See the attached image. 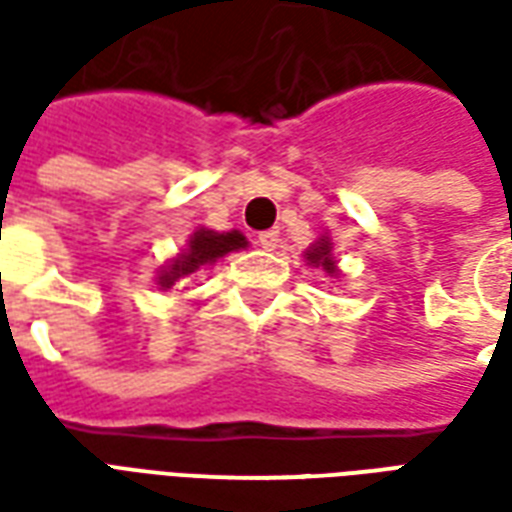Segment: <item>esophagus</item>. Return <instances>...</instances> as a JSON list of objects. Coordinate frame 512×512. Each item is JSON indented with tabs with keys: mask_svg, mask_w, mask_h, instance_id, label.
I'll list each match as a JSON object with an SVG mask.
<instances>
[{
	"mask_svg": "<svg viewBox=\"0 0 512 512\" xmlns=\"http://www.w3.org/2000/svg\"><path fill=\"white\" fill-rule=\"evenodd\" d=\"M257 244L263 249H277L279 246V230H266V233L257 235Z\"/></svg>",
	"mask_w": 512,
	"mask_h": 512,
	"instance_id": "34e87169",
	"label": "esophagus"
}]
</instances>
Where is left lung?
<instances>
[{
  "mask_svg": "<svg viewBox=\"0 0 512 512\" xmlns=\"http://www.w3.org/2000/svg\"><path fill=\"white\" fill-rule=\"evenodd\" d=\"M307 260H310V263H315V266H318V263H321L323 268H326V271H329V274H334V260H332V246H329V241H318V244L312 246L310 252H307Z\"/></svg>",
  "mask_w": 512,
  "mask_h": 512,
  "instance_id": "obj_1",
  "label": "left lung"
}]
</instances>
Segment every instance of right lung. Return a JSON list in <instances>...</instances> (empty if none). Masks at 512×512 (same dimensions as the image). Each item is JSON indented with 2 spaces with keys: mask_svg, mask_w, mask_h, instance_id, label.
Returning a JSON list of instances; mask_svg holds the SVG:
<instances>
[{
  "mask_svg": "<svg viewBox=\"0 0 512 512\" xmlns=\"http://www.w3.org/2000/svg\"><path fill=\"white\" fill-rule=\"evenodd\" d=\"M246 238L238 230L233 233H213V230H197L191 235L189 252L183 257H178L172 266L158 277L161 288H172L180 277H189L197 268L205 266V263H213L216 257H224L227 252H235V249H244Z\"/></svg>",
  "mask_w": 512,
  "mask_h": 512,
  "instance_id": "right-lung-1",
  "label": "right lung"
}]
</instances>
